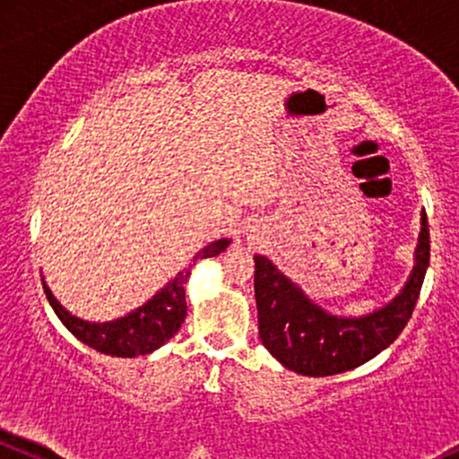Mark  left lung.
<instances>
[{
  "label": "left lung",
  "mask_w": 459,
  "mask_h": 459,
  "mask_svg": "<svg viewBox=\"0 0 459 459\" xmlns=\"http://www.w3.org/2000/svg\"><path fill=\"white\" fill-rule=\"evenodd\" d=\"M429 265V224L420 213L414 270L390 303L359 318H344L307 299L268 256L255 255L259 337L276 361L305 377L352 370L379 355L411 318Z\"/></svg>",
  "instance_id": "left-lung-1"
}]
</instances>
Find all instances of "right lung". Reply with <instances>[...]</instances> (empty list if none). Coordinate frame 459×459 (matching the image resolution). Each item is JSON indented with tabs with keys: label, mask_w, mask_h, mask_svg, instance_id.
<instances>
[{
	"label": "right lung",
	"mask_w": 459,
	"mask_h": 459,
	"mask_svg": "<svg viewBox=\"0 0 459 459\" xmlns=\"http://www.w3.org/2000/svg\"><path fill=\"white\" fill-rule=\"evenodd\" d=\"M230 239H218L204 246L198 255L194 256V264L209 256H218L229 248ZM191 265L174 276L160 291H156L152 299L145 305L137 307L134 311L126 314L124 318L110 322H89L72 316L63 305L54 299L52 290L43 281L45 296L49 305L56 311V316L69 329V333L78 337L82 344L91 349L113 357H137L148 355L165 344L169 337L180 331V325L187 316V300H185V283L191 274Z\"/></svg>",
	"instance_id": "obj_1"
}]
</instances>
